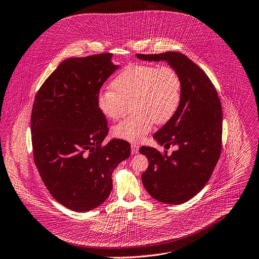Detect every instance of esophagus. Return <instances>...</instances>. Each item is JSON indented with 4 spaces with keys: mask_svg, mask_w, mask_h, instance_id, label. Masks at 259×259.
Segmentation results:
<instances>
[{
    "mask_svg": "<svg viewBox=\"0 0 259 259\" xmlns=\"http://www.w3.org/2000/svg\"><path fill=\"white\" fill-rule=\"evenodd\" d=\"M138 152H139V146L136 144L131 145V153L133 155H136V154H138Z\"/></svg>",
    "mask_w": 259,
    "mask_h": 259,
    "instance_id": "obj_1",
    "label": "esophagus"
}]
</instances>
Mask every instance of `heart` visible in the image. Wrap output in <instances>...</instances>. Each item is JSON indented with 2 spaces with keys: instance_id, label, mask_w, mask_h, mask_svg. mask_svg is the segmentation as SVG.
Segmentation results:
<instances>
[{
  "instance_id": "obj_1",
  "label": "heart",
  "mask_w": 259,
  "mask_h": 259,
  "mask_svg": "<svg viewBox=\"0 0 259 259\" xmlns=\"http://www.w3.org/2000/svg\"><path fill=\"white\" fill-rule=\"evenodd\" d=\"M112 89L97 96V106L108 120L126 114L130 104L134 112L112 127L114 137L137 143L154 123L165 124L177 113L182 101V79L170 66L132 64L112 80Z\"/></svg>"
}]
</instances>
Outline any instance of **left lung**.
<instances>
[{
	"label": "left lung",
	"instance_id": "obj_1",
	"mask_svg": "<svg viewBox=\"0 0 259 259\" xmlns=\"http://www.w3.org/2000/svg\"><path fill=\"white\" fill-rule=\"evenodd\" d=\"M145 61H165L182 79L181 105L154 137L171 155L142 147L149 166L142 180L150 195L164 203L181 204L195 196L213 174L222 148V106L217 90L203 70L185 55L166 52L137 54Z\"/></svg>",
	"mask_w": 259,
	"mask_h": 259
}]
</instances>
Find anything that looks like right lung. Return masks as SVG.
<instances>
[{"instance_id":"obj_1","label":"right lung","mask_w":259,"mask_h":259,"mask_svg":"<svg viewBox=\"0 0 259 259\" xmlns=\"http://www.w3.org/2000/svg\"><path fill=\"white\" fill-rule=\"evenodd\" d=\"M112 54L63 61L36 94L31 115L33 156L52 196L67 208L88 211L106 200L111 174L130 156V145H106V117L97 106L104 81L117 69Z\"/></svg>"}]
</instances>
